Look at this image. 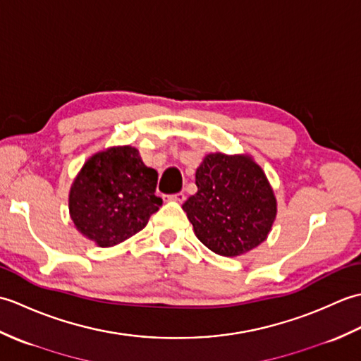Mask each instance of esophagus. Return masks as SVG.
Masks as SVG:
<instances>
[{
	"instance_id": "34e87169",
	"label": "esophagus",
	"mask_w": 361,
	"mask_h": 361,
	"mask_svg": "<svg viewBox=\"0 0 361 361\" xmlns=\"http://www.w3.org/2000/svg\"><path fill=\"white\" fill-rule=\"evenodd\" d=\"M185 198H186V195L183 194V192H176V194L169 195V200H172V202H178V203H183V202H185Z\"/></svg>"
}]
</instances>
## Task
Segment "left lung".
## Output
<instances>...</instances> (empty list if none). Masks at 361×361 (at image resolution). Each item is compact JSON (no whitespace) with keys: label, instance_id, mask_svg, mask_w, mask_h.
I'll use <instances>...</instances> for the list:
<instances>
[{"label":"left lung","instance_id":"left-lung-1","mask_svg":"<svg viewBox=\"0 0 361 361\" xmlns=\"http://www.w3.org/2000/svg\"><path fill=\"white\" fill-rule=\"evenodd\" d=\"M197 194L183 204L195 235L220 256H240L262 243L276 217L265 173L250 157L211 153L195 172Z\"/></svg>","mask_w":361,"mask_h":361}]
</instances>
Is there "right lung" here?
Here are the masks:
<instances>
[{
    "label": "right lung",
    "mask_w": 361,
    "mask_h": 361,
    "mask_svg": "<svg viewBox=\"0 0 361 361\" xmlns=\"http://www.w3.org/2000/svg\"><path fill=\"white\" fill-rule=\"evenodd\" d=\"M158 173L130 145L91 157L74 180L70 214L75 228L97 243L113 247L140 233L163 200L155 195Z\"/></svg>",
    "instance_id": "1"
}]
</instances>
